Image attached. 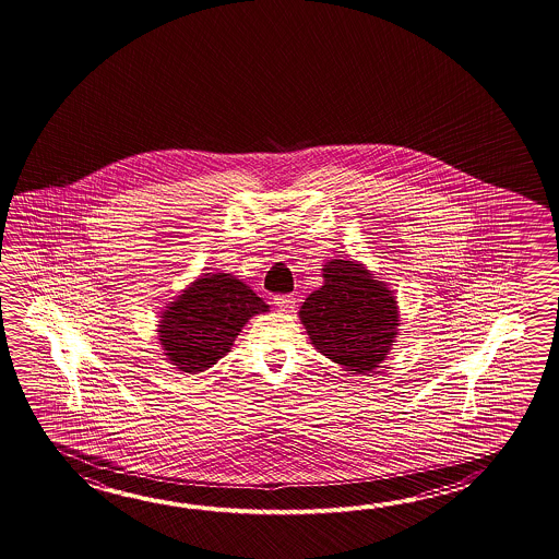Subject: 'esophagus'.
Returning a JSON list of instances; mask_svg holds the SVG:
<instances>
[{
  "label": "esophagus",
  "instance_id": "obj_1",
  "mask_svg": "<svg viewBox=\"0 0 559 559\" xmlns=\"http://www.w3.org/2000/svg\"><path fill=\"white\" fill-rule=\"evenodd\" d=\"M274 304L277 308L282 309V311H294V308H296V296H292V294L275 296Z\"/></svg>",
  "mask_w": 559,
  "mask_h": 559
}]
</instances>
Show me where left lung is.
Segmentation results:
<instances>
[{"label":"left lung","mask_w":559,"mask_h":559,"mask_svg":"<svg viewBox=\"0 0 559 559\" xmlns=\"http://www.w3.org/2000/svg\"><path fill=\"white\" fill-rule=\"evenodd\" d=\"M323 277L299 309L311 344L345 371L380 368L400 325L392 292L359 263L345 260L328 262Z\"/></svg>","instance_id":"1"}]
</instances>
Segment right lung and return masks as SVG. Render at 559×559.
<instances>
[{
    "label": "right lung",
    "mask_w": 559,
    "mask_h": 559,
    "mask_svg": "<svg viewBox=\"0 0 559 559\" xmlns=\"http://www.w3.org/2000/svg\"><path fill=\"white\" fill-rule=\"evenodd\" d=\"M267 311L262 297L229 274H205L164 311L159 342L179 371L198 373L226 356L251 316Z\"/></svg>",
    "instance_id": "right-lung-1"
}]
</instances>
